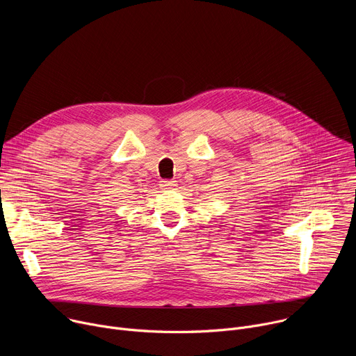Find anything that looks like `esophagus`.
<instances>
[{"mask_svg":"<svg viewBox=\"0 0 356 356\" xmlns=\"http://www.w3.org/2000/svg\"><path fill=\"white\" fill-rule=\"evenodd\" d=\"M176 186V181L175 180H162L161 181V187L162 188H172Z\"/></svg>","mask_w":356,"mask_h":356,"instance_id":"34e87169","label":"esophagus"}]
</instances>
